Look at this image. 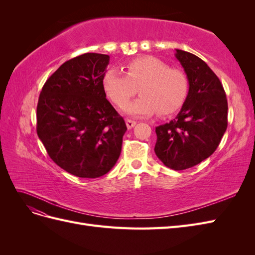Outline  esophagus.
<instances>
[{"label":"esophagus","mask_w":255,"mask_h":255,"mask_svg":"<svg viewBox=\"0 0 255 255\" xmlns=\"http://www.w3.org/2000/svg\"><path fill=\"white\" fill-rule=\"evenodd\" d=\"M126 123H127V127H128V128L129 129V128H134L135 126H136V121H134V120H130V119H127L126 120Z\"/></svg>","instance_id":"34e87169"}]
</instances>
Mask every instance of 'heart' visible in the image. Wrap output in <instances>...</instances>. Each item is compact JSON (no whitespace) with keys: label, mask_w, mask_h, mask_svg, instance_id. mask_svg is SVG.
<instances>
[{"label":"heart","mask_w":255,"mask_h":255,"mask_svg":"<svg viewBox=\"0 0 255 255\" xmlns=\"http://www.w3.org/2000/svg\"><path fill=\"white\" fill-rule=\"evenodd\" d=\"M126 75L109 69L102 79L105 95L119 107L125 105L140 88L142 97L125 106L130 116H152L158 113L168 117L179 112L186 101L189 82L186 73L170 68L154 56L136 57L123 66Z\"/></svg>","instance_id":"heart-1"}]
</instances>
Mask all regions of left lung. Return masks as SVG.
I'll return each instance as SVG.
<instances>
[{
	"mask_svg": "<svg viewBox=\"0 0 255 255\" xmlns=\"http://www.w3.org/2000/svg\"><path fill=\"white\" fill-rule=\"evenodd\" d=\"M189 82L186 101L175 119L155 128L156 156L173 170L201 163L217 149L228 128V100L218 76L189 52L176 50Z\"/></svg>",
	"mask_w": 255,
	"mask_h": 255,
	"instance_id": "8db88e82",
	"label": "left lung"
}]
</instances>
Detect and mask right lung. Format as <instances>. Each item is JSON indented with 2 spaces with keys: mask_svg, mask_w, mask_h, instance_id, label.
I'll list each match as a JSON object with an SVG mask.
<instances>
[{
  "mask_svg": "<svg viewBox=\"0 0 255 255\" xmlns=\"http://www.w3.org/2000/svg\"><path fill=\"white\" fill-rule=\"evenodd\" d=\"M105 54L66 61L44 83L37 104V134L51 159L67 172L96 179L117 163L126 122L106 100Z\"/></svg>",
  "mask_w": 255,
  "mask_h": 255,
  "instance_id": "right-lung-1",
  "label": "right lung"
}]
</instances>
